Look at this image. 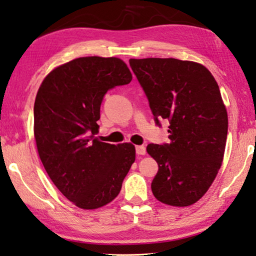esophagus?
Returning <instances> with one entry per match:
<instances>
[{
	"instance_id": "1",
	"label": "esophagus",
	"mask_w": 256,
	"mask_h": 256,
	"mask_svg": "<svg viewBox=\"0 0 256 256\" xmlns=\"http://www.w3.org/2000/svg\"><path fill=\"white\" fill-rule=\"evenodd\" d=\"M137 155H144L146 154V147L144 146H136Z\"/></svg>"
}]
</instances>
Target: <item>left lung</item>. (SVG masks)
I'll return each instance as SVG.
<instances>
[{
  "instance_id": "left-lung-1",
  "label": "left lung",
  "mask_w": 256,
  "mask_h": 256,
  "mask_svg": "<svg viewBox=\"0 0 256 256\" xmlns=\"http://www.w3.org/2000/svg\"><path fill=\"white\" fill-rule=\"evenodd\" d=\"M155 117L170 122V142L149 144L158 164L154 196L170 206H190L213 184L224 158L228 119L218 84L203 64L172 58L130 59Z\"/></svg>"
}]
</instances>
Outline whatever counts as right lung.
Returning <instances> with one entry per match:
<instances>
[{
	"instance_id": "right-lung-1",
	"label": "right lung",
	"mask_w": 256,
	"mask_h": 256,
	"mask_svg": "<svg viewBox=\"0 0 256 256\" xmlns=\"http://www.w3.org/2000/svg\"><path fill=\"white\" fill-rule=\"evenodd\" d=\"M132 79L119 58L82 56L50 71L38 90L33 130L38 157L53 184L79 208L114 200L136 159L132 144L94 138L104 96Z\"/></svg>"
}]
</instances>
